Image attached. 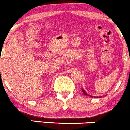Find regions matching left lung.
<instances>
[{"instance_id": "obj_1", "label": "left lung", "mask_w": 130, "mask_h": 130, "mask_svg": "<svg viewBox=\"0 0 130 130\" xmlns=\"http://www.w3.org/2000/svg\"><path fill=\"white\" fill-rule=\"evenodd\" d=\"M82 92L85 95H86V96H90V97H92V98H102V96H91V95H90V94H88L87 93V92H86V91H85L84 89L82 88Z\"/></svg>"}]
</instances>
